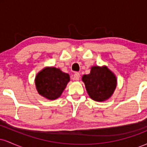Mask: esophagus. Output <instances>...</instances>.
I'll return each mask as SVG.
<instances>
[{
  "instance_id": "obj_1",
  "label": "esophagus",
  "mask_w": 147,
  "mask_h": 147,
  "mask_svg": "<svg viewBox=\"0 0 147 147\" xmlns=\"http://www.w3.org/2000/svg\"><path fill=\"white\" fill-rule=\"evenodd\" d=\"M79 78H80V74H79V72H75V73L74 74V75H73V79H74V80L78 81Z\"/></svg>"
}]
</instances>
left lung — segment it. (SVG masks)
I'll return each mask as SVG.
<instances>
[{
	"mask_svg": "<svg viewBox=\"0 0 147 147\" xmlns=\"http://www.w3.org/2000/svg\"><path fill=\"white\" fill-rule=\"evenodd\" d=\"M82 81L90 98L97 102L109 99L117 85L115 76L105 66L92 67L90 73L84 75Z\"/></svg>",
	"mask_w": 147,
	"mask_h": 147,
	"instance_id": "8db88e82",
	"label": "left lung"
}]
</instances>
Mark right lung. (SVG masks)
I'll return each instance as SVG.
<instances>
[{
	"label": "right lung",
	"mask_w": 147,
	"mask_h": 147,
	"mask_svg": "<svg viewBox=\"0 0 147 147\" xmlns=\"http://www.w3.org/2000/svg\"><path fill=\"white\" fill-rule=\"evenodd\" d=\"M69 81L68 74L52 67L44 68L38 72L35 84L40 95L48 99H55L60 97Z\"/></svg>",
	"instance_id": "right-lung-1"
}]
</instances>
